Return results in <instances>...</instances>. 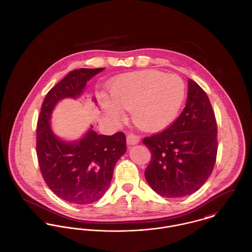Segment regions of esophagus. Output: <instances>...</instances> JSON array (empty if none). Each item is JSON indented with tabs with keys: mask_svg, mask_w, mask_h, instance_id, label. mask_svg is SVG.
Wrapping results in <instances>:
<instances>
[{
	"mask_svg": "<svg viewBox=\"0 0 252 252\" xmlns=\"http://www.w3.org/2000/svg\"><path fill=\"white\" fill-rule=\"evenodd\" d=\"M140 138L137 135L134 134H129L127 135V144L128 145H135L139 142Z\"/></svg>",
	"mask_w": 252,
	"mask_h": 252,
	"instance_id": "esophagus-1",
	"label": "esophagus"
}]
</instances>
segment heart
<instances>
[{
  "mask_svg": "<svg viewBox=\"0 0 252 252\" xmlns=\"http://www.w3.org/2000/svg\"><path fill=\"white\" fill-rule=\"evenodd\" d=\"M111 96L101 94L99 103L110 119L118 122L124 109L140 129L158 132L170 126L179 114L186 97V86L177 75L156 70L124 74L109 87Z\"/></svg>",
  "mask_w": 252,
  "mask_h": 252,
  "instance_id": "1",
  "label": "heart"
}]
</instances>
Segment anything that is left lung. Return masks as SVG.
I'll list each match as a JSON object with an SVG mask.
<instances>
[{
    "label": "left lung",
    "instance_id": "8db88e82",
    "mask_svg": "<svg viewBox=\"0 0 252 252\" xmlns=\"http://www.w3.org/2000/svg\"><path fill=\"white\" fill-rule=\"evenodd\" d=\"M217 133L206 93L189 79L182 114L166 130L142 141L152 155L144 172L152 189L166 198L183 197L199 189L216 162Z\"/></svg>",
    "mask_w": 252,
    "mask_h": 252
}]
</instances>
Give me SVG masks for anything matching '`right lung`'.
I'll return each instance as SVG.
<instances>
[{
	"mask_svg": "<svg viewBox=\"0 0 252 252\" xmlns=\"http://www.w3.org/2000/svg\"><path fill=\"white\" fill-rule=\"evenodd\" d=\"M105 68H80L69 72L47 93L37 122L36 154L40 171L50 189L60 198L77 205L99 200L109 189L115 163L126 152L122 132L98 135L93 126L80 139L67 141L52 130L57 104L79 98L87 83Z\"/></svg>",
	"mask_w": 252,
	"mask_h": 252,
	"instance_id": "add662e5",
	"label": "right lung"
}]
</instances>
